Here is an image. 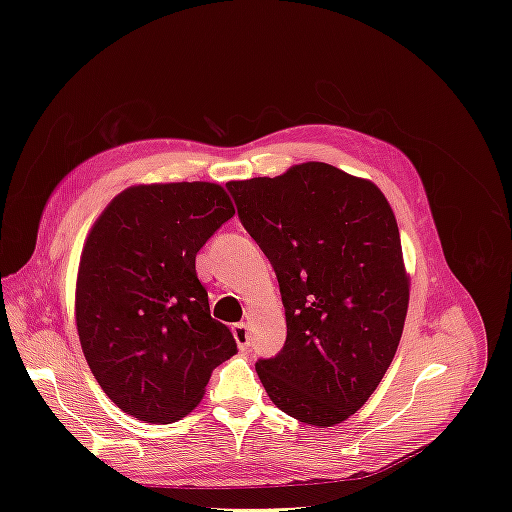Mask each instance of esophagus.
<instances>
[{
  "instance_id": "obj_1",
  "label": "esophagus",
  "mask_w": 512,
  "mask_h": 512,
  "mask_svg": "<svg viewBox=\"0 0 512 512\" xmlns=\"http://www.w3.org/2000/svg\"><path fill=\"white\" fill-rule=\"evenodd\" d=\"M232 337H235L239 350H245L247 346H250V324L247 322L235 324V327H232Z\"/></svg>"
}]
</instances>
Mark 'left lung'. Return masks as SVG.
Returning a JSON list of instances; mask_svg holds the SVG:
<instances>
[{
    "mask_svg": "<svg viewBox=\"0 0 512 512\" xmlns=\"http://www.w3.org/2000/svg\"><path fill=\"white\" fill-rule=\"evenodd\" d=\"M226 185L286 309V344L256 363L258 378L297 421L344 423L378 389L408 314L410 275L389 200L324 162Z\"/></svg>",
    "mask_w": 512,
    "mask_h": 512,
    "instance_id": "1",
    "label": "left lung"
}]
</instances>
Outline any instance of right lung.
I'll return each mask as SVG.
<instances>
[{"label": "right lung", "mask_w": 512, "mask_h": 512, "mask_svg": "<svg viewBox=\"0 0 512 512\" xmlns=\"http://www.w3.org/2000/svg\"><path fill=\"white\" fill-rule=\"evenodd\" d=\"M232 215L220 183H141L119 192L89 230L76 331L102 391L138 421L190 414L211 371L237 352L196 275L198 250Z\"/></svg>", "instance_id": "add662e5"}]
</instances>
